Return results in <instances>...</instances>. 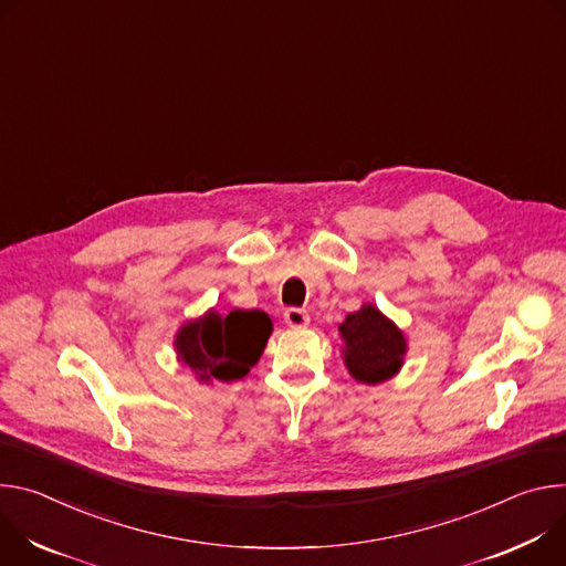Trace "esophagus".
I'll list each match as a JSON object with an SVG mask.
<instances>
[{
    "label": "esophagus",
    "mask_w": 566,
    "mask_h": 566,
    "mask_svg": "<svg viewBox=\"0 0 566 566\" xmlns=\"http://www.w3.org/2000/svg\"><path fill=\"white\" fill-rule=\"evenodd\" d=\"M283 319H285V324L290 328H305L310 324V315H307L305 310H301V307H287L283 312Z\"/></svg>",
    "instance_id": "obj_1"
}]
</instances>
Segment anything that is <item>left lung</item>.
I'll list each match as a JSON object with an SVG mask.
<instances>
[{"instance_id":"1","label":"left lung","mask_w":566,"mask_h":566,"mask_svg":"<svg viewBox=\"0 0 566 566\" xmlns=\"http://www.w3.org/2000/svg\"><path fill=\"white\" fill-rule=\"evenodd\" d=\"M342 357L350 378L361 385H382L400 373L407 337L382 310L364 303L339 324Z\"/></svg>"}]
</instances>
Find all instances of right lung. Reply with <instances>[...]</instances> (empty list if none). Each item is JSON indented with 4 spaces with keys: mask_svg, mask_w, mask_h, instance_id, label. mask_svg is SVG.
<instances>
[{
    "mask_svg": "<svg viewBox=\"0 0 566 566\" xmlns=\"http://www.w3.org/2000/svg\"><path fill=\"white\" fill-rule=\"evenodd\" d=\"M274 326L263 310H231L220 315L209 307L205 315L188 319L175 333L177 361L196 375L202 385L233 382L254 366Z\"/></svg>",
    "mask_w": 566,
    "mask_h": 566,
    "instance_id": "1",
    "label": "right lung"
}]
</instances>
